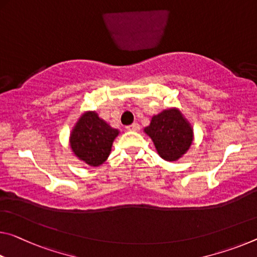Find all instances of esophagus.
<instances>
[{"label": "esophagus", "mask_w": 257, "mask_h": 257, "mask_svg": "<svg viewBox=\"0 0 257 257\" xmlns=\"http://www.w3.org/2000/svg\"><path fill=\"white\" fill-rule=\"evenodd\" d=\"M125 129L127 130H132V132H138V130L141 129V125L138 124V123H133V124H129V125H127V127H125Z\"/></svg>", "instance_id": "1"}]
</instances>
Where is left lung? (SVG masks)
<instances>
[{"mask_svg": "<svg viewBox=\"0 0 257 257\" xmlns=\"http://www.w3.org/2000/svg\"><path fill=\"white\" fill-rule=\"evenodd\" d=\"M145 133L152 138L159 156L167 161L180 159L192 144L193 132L180 111L165 109L151 120Z\"/></svg>", "mask_w": 257, "mask_h": 257, "instance_id": "left-lung-1", "label": "left lung"}]
</instances>
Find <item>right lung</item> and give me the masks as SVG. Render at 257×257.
<instances>
[{
  "label": "right lung",
  "mask_w": 257,
  "mask_h": 257,
  "mask_svg": "<svg viewBox=\"0 0 257 257\" xmlns=\"http://www.w3.org/2000/svg\"><path fill=\"white\" fill-rule=\"evenodd\" d=\"M116 129L99 119L95 112H87L80 117L71 134V148L75 156L85 164L97 167L109 156Z\"/></svg>",
  "instance_id": "right-lung-1"
}]
</instances>
